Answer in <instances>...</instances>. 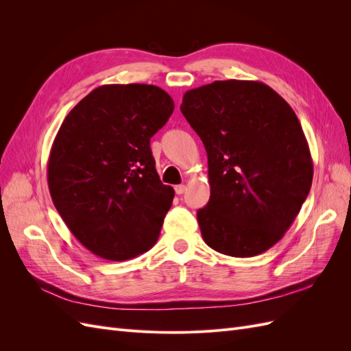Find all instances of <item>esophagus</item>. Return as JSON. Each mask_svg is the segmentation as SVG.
<instances>
[{"mask_svg":"<svg viewBox=\"0 0 351 351\" xmlns=\"http://www.w3.org/2000/svg\"><path fill=\"white\" fill-rule=\"evenodd\" d=\"M174 190H176L177 195H183L186 192V186L184 184H178V186L174 187Z\"/></svg>","mask_w":351,"mask_h":351,"instance_id":"esophagus-1","label":"esophagus"}]
</instances>
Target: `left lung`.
Wrapping results in <instances>:
<instances>
[{
  "mask_svg": "<svg viewBox=\"0 0 351 351\" xmlns=\"http://www.w3.org/2000/svg\"><path fill=\"white\" fill-rule=\"evenodd\" d=\"M208 154L210 197L197 210L210 249L256 256L278 243L312 186L313 162L293 108L268 84L217 80L180 105Z\"/></svg>",
  "mask_w": 351,
  "mask_h": 351,
  "instance_id": "obj_1",
  "label": "left lung"
}]
</instances>
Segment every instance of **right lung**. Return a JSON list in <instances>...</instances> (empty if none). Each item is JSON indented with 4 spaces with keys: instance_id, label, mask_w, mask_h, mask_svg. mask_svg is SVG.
<instances>
[{
    "instance_id": "obj_1",
    "label": "right lung",
    "mask_w": 351,
    "mask_h": 351,
    "mask_svg": "<svg viewBox=\"0 0 351 351\" xmlns=\"http://www.w3.org/2000/svg\"><path fill=\"white\" fill-rule=\"evenodd\" d=\"M173 111L154 84H104L62 121L48 159L49 193L97 256L127 261L156 243L174 189L159 180L149 142Z\"/></svg>"
}]
</instances>
